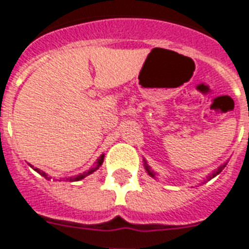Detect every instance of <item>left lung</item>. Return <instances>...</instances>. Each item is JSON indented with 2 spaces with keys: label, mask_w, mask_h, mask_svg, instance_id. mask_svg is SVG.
Here are the masks:
<instances>
[{
  "label": "left lung",
  "mask_w": 249,
  "mask_h": 249,
  "mask_svg": "<svg viewBox=\"0 0 249 249\" xmlns=\"http://www.w3.org/2000/svg\"><path fill=\"white\" fill-rule=\"evenodd\" d=\"M143 161H144V169H145V171H147V174H148L149 177H152L153 179H155V178H156V175H157V173H155V171H153L152 169H151V167H149V165H148V163H147V161H145V160H143ZM226 163H228V162L223 163V165H221V166H219V167H217V169H216V170L212 171V173L210 174L209 177L206 178V180H211L212 178H215L216 175H219V174L221 173V171H223L224 167L226 166ZM206 180H203V181H202V183H206Z\"/></svg>",
  "instance_id": "obj_1"
}]
</instances>
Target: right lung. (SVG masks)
I'll return each mask as SVG.
<instances>
[{"instance_id": "add662e5", "label": "right lung", "mask_w": 249, "mask_h": 249, "mask_svg": "<svg viewBox=\"0 0 249 249\" xmlns=\"http://www.w3.org/2000/svg\"><path fill=\"white\" fill-rule=\"evenodd\" d=\"M104 157H105V155H101V156L98 157V159H97L96 163H94V166L90 167V169H89V170H88V171H84V173H83V174H79V175H75V177L65 178V180H68V181H79V180H82V179H84V178H86V177H88V175H90V174H93V173H94V171L98 170V169H100L101 165L104 163ZM29 165H30V163H29ZM30 167H33V166L30 165ZM33 169H34V170H36V171H37V173L39 174V175H42V177H43V178H46V179H48V180H51V179H52V178H51V177H48L47 174L44 173V171L39 170V169H36V167H33ZM53 180H54V179H53ZM60 180H61V179H60Z\"/></svg>"}]
</instances>
